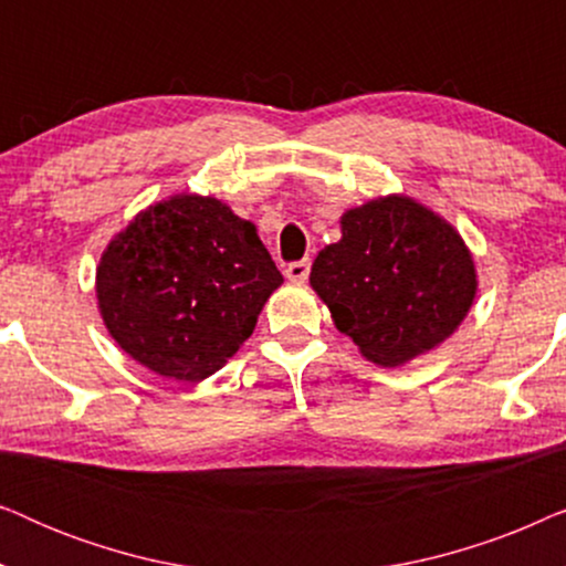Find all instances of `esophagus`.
<instances>
[{
    "mask_svg": "<svg viewBox=\"0 0 566 566\" xmlns=\"http://www.w3.org/2000/svg\"><path fill=\"white\" fill-rule=\"evenodd\" d=\"M308 273H312V262H308V260H296V262H291L289 268H285V277H289V281H293V283H304Z\"/></svg>",
    "mask_w": 566,
    "mask_h": 566,
    "instance_id": "esophagus-1",
    "label": "esophagus"
}]
</instances>
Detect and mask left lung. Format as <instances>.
Segmentation results:
<instances>
[{
  "mask_svg": "<svg viewBox=\"0 0 566 566\" xmlns=\"http://www.w3.org/2000/svg\"><path fill=\"white\" fill-rule=\"evenodd\" d=\"M339 223L343 239L312 265V285L337 329L384 368L451 337L476 293L459 231L405 196L370 200Z\"/></svg>",
  "mask_w": 566,
  "mask_h": 566,
  "instance_id": "1",
  "label": "left lung"
}]
</instances>
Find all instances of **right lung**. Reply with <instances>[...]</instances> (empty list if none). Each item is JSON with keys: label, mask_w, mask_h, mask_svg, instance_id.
Instances as JSON below:
<instances>
[{"label": "right lung", "mask_w": 566, "mask_h": 566, "mask_svg": "<svg viewBox=\"0 0 566 566\" xmlns=\"http://www.w3.org/2000/svg\"><path fill=\"white\" fill-rule=\"evenodd\" d=\"M281 270L216 198L175 196L146 208L107 244L97 268L105 327L154 374L198 384L252 335Z\"/></svg>", "instance_id": "add662e5"}]
</instances>
